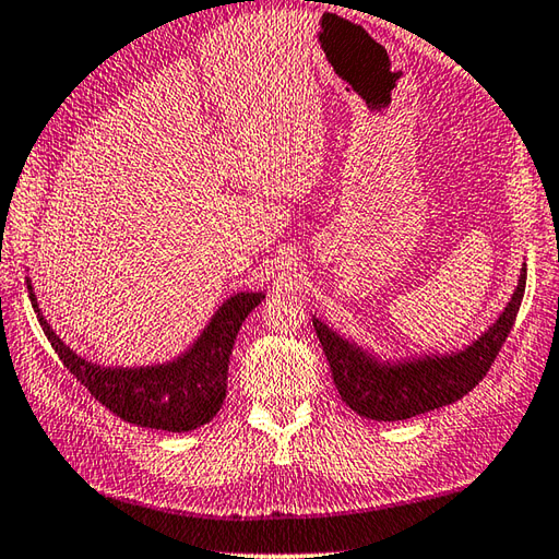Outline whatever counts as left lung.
I'll return each mask as SVG.
<instances>
[{
  "mask_svg": "<svg viewBox=\"0 0 559 559\" xmlns=\"http://www.w3.org/2000/svg\"><path fill=\"white\" fill-rule=\"evenodd\" d=\"M526 290V266L521 269L519 288L495 326L469 344L465 352L451 356H426L404 364H380L360 352L356 344L334 334L320 320H312L317 338L330 360L334 385L342 400L356 414L376 421H400L453 404L465 397L499 356L504 346Z\"/></svg>",
  "mask_w": 559,
  "mask_h": 559,
  "instance_id": "obj_1",
  "label": "left lung"
}]
</instances>
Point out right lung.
Wrapping results in <instances>:
<instances>
[{"instance_id": "obj_1", "label": "right lung", "mask_w": 559, "mask_h": 559, "mask_svg": "<svg viewBox=\"0 0 559 559\" xmlns=\"http://www.w3.org/2000/svg\"><path fill=\"white\" fill-rule=\"evenodd\" d=\"M28 298L38 322L64 368L90 390L116 417L142 429L191 431L211 421L223 407L227 392V366L245 317L264 300L261 293H237L223 302L199 342L174 364L150 368H102L84 360L62 344L38 310L31 283Z\"/></svg>"}]
</instances>
